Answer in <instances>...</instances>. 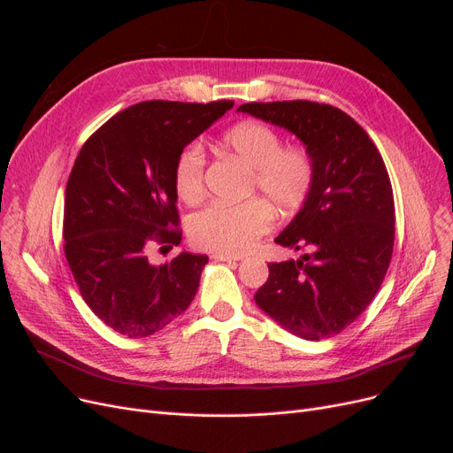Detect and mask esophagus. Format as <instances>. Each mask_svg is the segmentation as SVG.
I'll use <instances>...</instances> for the list:
<instances>
[{"mask_svg":"<svg viewBox=\"0 0 453 453\" xmlns=\"http://www.w3.org/2000/svg\"><path fill=\"white\" fill-rule=\"evenodd\" d=\"M211 258L220 260V263H234V260H241L239 255H227V253H212Z\"/></svg>","mask_w":453,"mask_h":453,"instance_id":"1","label":"esophagus"}]
</instances>
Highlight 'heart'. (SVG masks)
<instances>
[{
  "instance_id": "obj_1",
  "label": "heart",
  "mask_w": 453,
  "mask_h": 453,
  "mask_svg": "<svg viewBox=\"0 0 453 453\" xmlns=\"http://www.w3.org/2000/svg\"><path fill=\"white\" fill-rule=\"evenodd\" d=\"M224 149L251 171L250 193H258L280 214H292L311 196L316 183V161L303 147H282V137L263 123L231 128ZM174 188L185 203L205 195V154L202 147L183 149L174 163ZM266 201V202H267ZM265 202V203H266ZM264 200L211 203L188 222L190 242L214 253H244L273 226V211Z\"/></svg>"
}]
</instances>
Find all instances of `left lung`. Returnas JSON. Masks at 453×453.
I'll return each mask as SVG.
<instances>
[{
  "instance_id": "1",
  "label": "left lung",
  "mask_w": 453,
  "mask_h": 453,
  "mask_svg": "<svg viewBox=\"0 0 453 453\" xmlns=\"http://www.w3.org/2000/svg\"><path fill=\"white\" fill-rule=\"evenodd\" d=\"M239 111L296 134L316 161L311 196L275 239L306 253L270 263L255 303L303 340L340 334L374 299L391 263L395 200L384 159L367 132L330 104L246 103Z\"/></svg>"
}]
</instances>
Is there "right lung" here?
Returning a JSON list of instances; mask_svg holds the SVG:
<instances>
[{
	"mask_svg": "<svg viewBox=\"0 0 453 453\" xmlns=\"http://www.w3.org/2000/svg\"><path fill=\"white\" fill-rule=\"evenodd\" d=\"M233 101H145L89 135L69 174L64 251L82 299L127 338H147L187 311L205 255L154 266V246L181 242L174 163Z\"/></svg>",
	"mask_w": 453,
	"mask_h": 453,
	"instance_id": "add662e5",
	"label": "right lung"
}]
</instances>
